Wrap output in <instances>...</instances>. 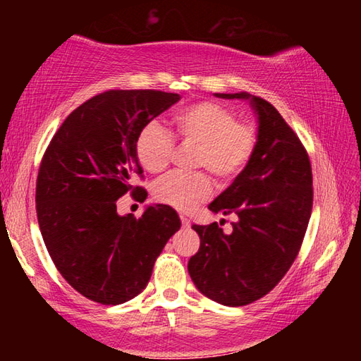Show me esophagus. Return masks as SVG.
<instances>
[{"instance_id": "obj_1", "label": "esophagus", "mask_w": 361, "mask_h": 361, "mask_svg": "<svg viewBox=\"0 0 361 361\" xmlns=\"http://www.w3.org/2000/svg\"><path fill=\"white\" fill-rule=\"evenodd\" d=\"M180 219H181V224H183V228H189V226H191V219H189L188 216L181 215V216H180Z\"/></svg>"}]
</instances>
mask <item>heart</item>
Listing matches in <instances>:
<instances>
[{"instance_id": "1", "label": "heart", "mask_w": 361, "mask_h": 361, "mask_svg": "<svg viewBox=\"0 0 361 361\" xmlns=\"http://www.w3.org/2000/svg\"><path fill=\"white\" fill-rule=\"evenodd\" d=\"M176 138L183 145L197 146L194 167L205 169L219 183L239 175L256 148V130L247 122L237 121L231 108L215 102H200L180 109L173 116ZM175 149L170 133L149 122L140 130L135 152L149 173H161L169 167ZM212 194V181L205 173H170L154 185V197L164 205L189 212Z\"/></svg>"}]
</instances>
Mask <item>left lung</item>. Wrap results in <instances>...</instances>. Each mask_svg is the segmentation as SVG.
<instances>
[{
  "instance_id": "8db88e82",
  "label": "left lung",
  "mask_w": 361,
  "mask_h": 361,
  "mask_svg": "<svg viewBox=\"0 0 361 361\" xmlns=\"http://www.w3.org/2000/svg\"><path fill=\"white\" fill-rule=\"evenodd\" d=\"M248 100L258 118L256 148L232 185L209 205L235 215L231 234L216 223L194 224L199 252L188 262L197 290L229 307L267 295L288 272L312 213V169L307 152L271 103L250 95L215 94Z\"/></svg>"
}]
</instances>
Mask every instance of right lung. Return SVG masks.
Returning a JSON list of instances; mask_svg holds the SVG:
<instances>
[{
  "mask_svg": "<svg viewBox=\"0 0 361 361\" xmlns=\"http://www.w3.org/2000/svg\"><path fill=\"white\" fill-rule=\"evenodd\" d=\"M180 100L161 90H108L63 121L42 156L36 213L54 264L90 301L116 305L148 285L152 266L181 221L172 207L121 216L126 192L146 199L135 142L146 124Z\"/></svg>",
  "mask_w": 361,
  "mask_h": 361,
  "instance_id": "1",
  "label": "right lung"
}]
</instances>
